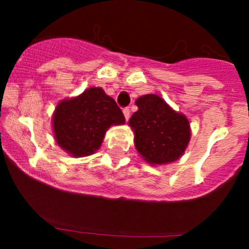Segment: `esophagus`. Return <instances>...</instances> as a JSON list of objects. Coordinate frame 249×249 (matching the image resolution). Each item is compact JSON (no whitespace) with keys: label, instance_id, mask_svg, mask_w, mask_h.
I'll return each mask as SVG.
<instances>
[{"label":"esophagus","instance_id":"1","mask_svg":"<svg viewBox=\"0 0 249 249\" xmlns=\"http://www.w3.org/2000/svg\"><path fill=\"white\" fill-rule=\"evenodd\" d=\"M123 113H124L125 119L129 120V118H130V109L129 108H124V109H123Z\"/></svg>","mask_w":249,"mask_h":249}]
</instances>
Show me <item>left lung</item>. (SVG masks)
<instances>
[{"mask_svg": "<svg viewBox=\"0 0 249 249\" xmlns=\"http://www.w3.org/2000/svg\"><path fill=\"white\" fill-rule=\"evenodd\" d=\"M137 112L130 118L135 147L150 165L176 161L190 141L189 120L173 110L160 96L143 95L136 100Z\"/></svg>", "mask_w": 249, "mask_h": 249, "instance_id": "obj_1", "label": "left lung"}]
</instances>
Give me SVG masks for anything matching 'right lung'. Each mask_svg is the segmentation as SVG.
Listing matches in <instances>:
<instances>
[{"instance_id":"right-lung-1","label":"right lung","mask_w":249,"mask_h":249,"mask_svg":"<svg viewBox=\"0 0 249 249\" xmlns=\"http://www.w3.org/2000/svg\"><path fill=\"white\" fill-rule=\"evenodd\" d=\"M124 123V114L114 100L101 88H89L79 96L57 104L53 114V131L61 149L82 158L101 147L112 125Z\"/></svg>"}]
</instances>
